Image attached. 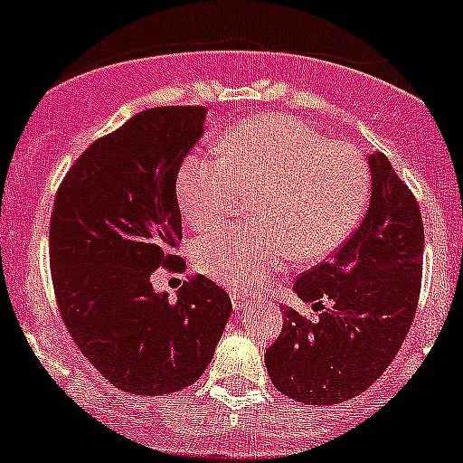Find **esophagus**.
<instances>
[{
    "label": "esophagus",
    "instance_id": "obj_1",
    "mask_svg": "<svg viewBox=\"0 0 463 463\" xmlns=\"http://www.w3.org/2000/svg\"><path fill=\"white\" fill-rule=\"evenodd\" d=\"M231 299H232V308H235V313H240V310H244L246 306H249V299L241 295H232Z\"/></svg>",
    "mask_w": 463,
    "mask_h": 463
}]
</instances>
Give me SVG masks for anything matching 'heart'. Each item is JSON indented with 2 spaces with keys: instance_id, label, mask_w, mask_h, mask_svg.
<instances>
[{
  "instance_id": "1",
  "label": "heart",
  "mask_w": 463,
  "mask_h": 463,
  "mask_svg": "<svg viewBox=\"0 0 463 463\" xmlns=\"http://www.w3.org/2000/svg\"><path fill=\"white\" fill-rule=\"evenodd\" d=\"M370 192V171L347 144L329 141L297 116L244 120L219 153H192L178 171V201L196 231L223 226L244 203L251 226L203 237L194 262L231 290H258L292 258L317 262L354 231Z\"/></svg>"
}]
</instances>
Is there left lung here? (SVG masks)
Returning <instances> with one entry per match:
<instances>
[{"mask_svg":"<svg viewBox=\"0 0 463 463\" xmlns=\"http://www.w3.org/2000/svg\"><path fill=\"white\" fill-rule=\"evenodd\" d=\"M365 219L334 256L297 276L315 322L283 306V331L265 354L271 383L304 404H340L368 391L411 329L422 280L420 207L383 153L370 155Z\"/></svg>","mask_w":463,"mask_h":463,"instance_id":"obj_1","label":"left lung"}]
</instances>
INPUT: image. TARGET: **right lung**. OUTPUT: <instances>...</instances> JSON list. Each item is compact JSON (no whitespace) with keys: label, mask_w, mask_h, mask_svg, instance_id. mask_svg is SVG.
I'll list each match as a JSON object with an SVG mask.
<instances>
[{"label":"right lung","mask_w":463,"mask_h":463,"mask_svg":"<svg viewBox=\"0 0 463 463\" xmlns=\"http://www.w3.org/2000/svg\"><path fill=\"white\" fill-rule=\"evenodd\" d=\"M205 107H155L89 146L54 196L50 269L68 334L98 373L132 395H168L210 365L231 297L205 276L178 299L150 276L183 271L175 180Z\"/></svg>","instance_id":"right-lung-1"}]
</instances>
